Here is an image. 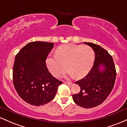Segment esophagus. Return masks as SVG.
<instances>
[{"label":"esophagus","instance_id":"34e87169","mask_svg":"<svg viewBox=\"0 0 127 127\" xmlns=\"http://www.w3.org/2000/svg\"><path fill=\"white\" fill-rule=\"evenodd\" d=\"M64 83L65 84H67V85H72V82H66V81H64Z\"/></svg>","mask_w":127,"mask_h":127}]
</instances>
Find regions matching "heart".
<instances>
[{
	"label": "heart",
	"instance_id": "b5f03b06",
	"mask_svg": "<svg viewBox=\"0 0 127 127\" xmlns=\"http://www.w3.org/2000/svg\"><path fill=\"white\" fill-rule=\"evenodd\" d=\"M94 59V52L90 46L67 44L58 48L56 55H49L46 63L49 72L54 76H60L67 67L69 70L68 76L82 78L91 70Z\"/></svg>",
	"mask_w": 127,
	"mask_h": 127
}]
</instances>
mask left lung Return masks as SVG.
Here are the masks:
<instances>
[{
  "instance_id": "left-lung-1",
  "label": "left lung",
  "mask_w": 127,
  "mask_h": 127,
  "mask_svg": "<svg viewBox=\"0 0 127 127\" xmlns=\"http://www.w3.org/2000/svg\"><path fill=\"white\" fill-rule=\"evenodd\" d=\"M95 52L94 65L88 75L76 81L81 88L78 94L73 95V100L78 106L91 108L101 104L111 93L116 79V68L112 57L98 45L84 42ZM103 66V70L100 67Z\"/></svg>"
}]
</instances>
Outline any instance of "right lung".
Returning <instances> with one entry per match:
<instances>
[{
    "label": "right lung",
    "instance_id": "add662e5",
    "mask_svg": "<svg viewBox=\"0 0 127 127\" xmlns=\"http://www.w3.org/2000/svg\"><path fill=\"white\" fill-rule=\"evenodd\" d=\"M54 43L32 42L16 55L13 66V83L20 97L29 104L42 106L54 98L62 81L52 76L46 59Z\"/></svg>",
    "mask_w": 127,
    "mask_h": 127
}]
</instances>
